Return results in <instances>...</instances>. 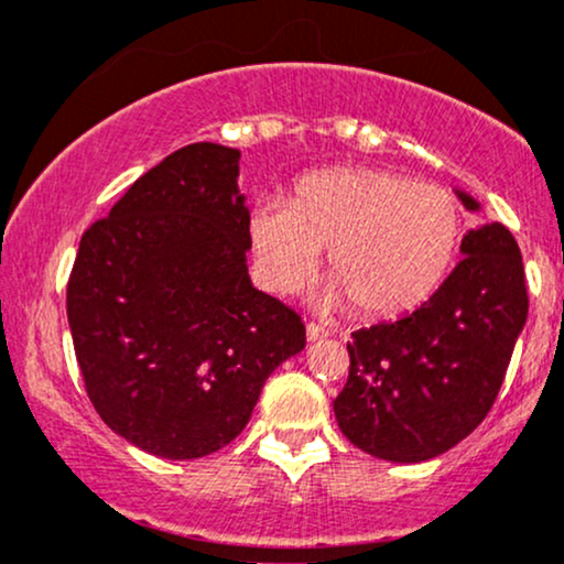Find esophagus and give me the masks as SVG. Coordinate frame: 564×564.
<instances>
[{
  "label": "esophagus",
  "instance_id": "obj_1",
  "mask_svg": "<svg viewBox=\"0 0 564 564\" xmlns=\"http://www.w3.org/2000/svg\"><path fill=\"white\" fill-rule=\"evenodd\" d=\"M326 336H328V328L318 326V323H307V339H310V341L326 339Z\"/></svg>",
  "mask_w": 564,
  "mask_h": 564
}]
</instances>
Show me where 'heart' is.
I'll return each mask as SVG.
<instances>
[{
	"instance_id": "obj_1",
	"label": "heart",
	"mask_w": 564,
	"mask_h": 564,
	"mask_svg": "<svg viewBox=\"0 0 564 564\" xmlns=\"http://www.w3.org/2000/svg\"><path fill=\"white\" fill-rule=\"evenodd\" d=\"M462 241V212L445 187L400 172L339 166L302 177L286 204L251 217L257 264L270 286H302L328 249L326 300L366 318H394L430 300Z\"/></svg>"
}]
</instances>
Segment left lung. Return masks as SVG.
<instances>
[{
	"label": "left lung",
	"instance_id": "1",
	"mask_svg": "<svg viewBox=\"0 0 564 564\" xmlns=\"http://www.w3.org/2000/svg\"><path fill=\"white\" fill-rule=\"evenodd\" d=\"M469 212L477 200L458 193ZM443 286L394 323L360 328L334 413L352 445L394 464L451 451L488 416L528 318L520 246L501 223L469 230Z\"/></svg>",
	"mask_w": 564,
	"mask_h": 564
}]
</instances>
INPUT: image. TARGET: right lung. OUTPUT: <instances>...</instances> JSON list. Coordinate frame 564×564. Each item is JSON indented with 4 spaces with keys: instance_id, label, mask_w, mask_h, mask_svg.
<instances>
[{
    "instance_id": "obj_1",
    "label": "right lung",
    "mask_w": 564,
    "mask_h": 564,
    "mask_svg": "<svg viewBox=\"0 0 564 564\" xmlns=\"http://www.w3.org/2000/svg\"><path fill=\"white\" fill-rule=\"evenodd\" d=\"M238 159L217 142L174 151L84 230L68 278L84 390L116 435L161 458L225 448L304 349L300 315L251 286Z\"/></svg>"
}]
</instances>
